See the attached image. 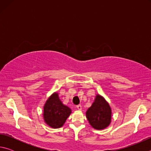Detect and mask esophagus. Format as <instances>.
I'll return each mask as SVG.
<instances>
[{"mask_svg":"<svg viewBox=\"0 0 151 151\" xmlns=\"http://www.w3.org/2000/svg\"><path fill=\"white\" fill-rule=\"evenodd\" d=\"M76 108H77V109L79 110V111H81V110H82V106L81 105V104H78V105L76 106Z\"/></svg>","mask_w":151,"mask_h":151,"instance_id":"obj_1","label":"esophagus"}]
</instances>
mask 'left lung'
<instances>
[{
  "instance_id": "left-lung-1",
  "label": "left lung",
  "mask_w": 151,
  "mask_h": 151,
  "mask_svg": "<svg viewBox=\"0 0 151 151\" xmlns=\"http://www.w3.org/2000/svg\"><path fill=\"white\" fill-rule=\"evenodd\" d=\"M86 116L92 127L96 130H103L111 124L112 110L106 99L97 94L92 105L86 112Z\"/></svg>"
}]
</instances>
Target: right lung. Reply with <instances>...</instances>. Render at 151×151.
<instances>
[{
  "label": "right lung",
  "instance_id": "add662e5",
  "mask_svg": "<svg viewBox=\"0 0 151 151\" xmlns=\"http://www.w3.org/2000/svg\"><path fill=\"white\" fill-rule=\"evenodd\" d=\"M72 112L71 109L60 101L57 92L48 97L43 106V119L52 129L62 127Z\"/></svg>",
  "mask_w": 151,
  "mask_h": 151
}]
</instances>
